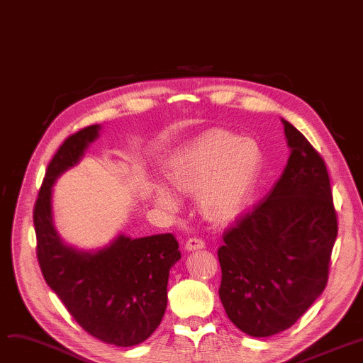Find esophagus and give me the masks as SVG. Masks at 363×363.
<instances>
[{
  "mask_svg": "<svg viewBox=\"0 0 363 363\" xmlns=\"http://www.w3.org/2000/svg\"><path fill=\"white\" fill-rule=\"evenodd\" d=\"M204 247H206V242H204L201 238H196V237L189 238V240L186 241V244H185V249H186L188 252L200 250V249H204Z\"/></svg>",
  "mask_w": 363,
  "mask_h": 363,
  "instance_id": "34e87169",
  "label": "esophagus"
}]
</instances>
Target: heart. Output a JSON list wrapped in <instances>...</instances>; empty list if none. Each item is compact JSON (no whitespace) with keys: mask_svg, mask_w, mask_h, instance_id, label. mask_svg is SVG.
<instances>
[{"mask_svg":"<svg viewBox=\"0 0 363 363\" xmlns=\"http://www.w3.org/2000/svg\"><path fill=\"white\" fill-rule=\"evenodd\" d=\"M260 152L252 140L225 129H212L188 144L166 164V177L181 193H199L206 218L228 222L249 203L256 182ZM156 200L175 204L169 189L157 185Z\"/></svg>","mask_w":363,"mask_h":363,"instance_id":"obj_1","label":"heart"}]
</instances>
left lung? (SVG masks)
Listing matches in <instances>:
<instances>
[{
    "label": "left lung",
    "mask_w": 363,
    "mask_h": 363,
    "mask_svg": "<svg viewBox=\"0 0 363 363\" xmlns=\"http://www.w3.org/2000/svg\"><path fill=\"white\" fill-rule=\"evenodd\" d=\"M291 155L272 191L223 234L219 297L252 337L289 330L327 287L338 218L327 164L282 121Z\"/></svg>",
    "instance_id": "obj_1"
}]
</instances>
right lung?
I'll return each mask as SVG.
<instances>
[{
	"label": "right lung",
	"instance_id": "1",
	"mask_svg": "<svg viewBox=\"0 0 363 363\" xmlns=\"http://www.w3.org/2000/svg\"><path fill=\"white\" fill-rule=\"evenodd\" d=\"M100 125L69 135L51 159L33 206L36 257L50 289L89 335L130 347L160 325L167 306L169 271L181 259L172 234L132 240L119 235L95 253L76 252L57 235L51 220V186L79 162L99 137Z\"/></svg>",
	"mask_w": 363,
	"mask_h": 363
}]
</instances>
